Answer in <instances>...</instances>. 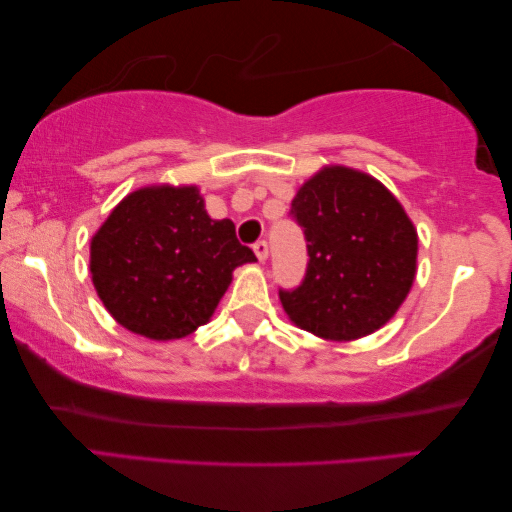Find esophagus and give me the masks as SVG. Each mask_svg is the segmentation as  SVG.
<instances>
[{
	"mask_svg": "<svg viewBox=\"0 0 512 512\" xmlns=\"http://www.w3.org/2000/svg\"><path fill=\"white\" fill-rule=\"evenodd\" d=\"M254 251H256V256H258V261H265L267 258V254H270V247H267V240H258V242H254Z\"/></svg>",
	"mask_w": 512,
	"mask_h": 512,
	"instance_id": "1",
	"label": "esophagus"
}]
</instances>
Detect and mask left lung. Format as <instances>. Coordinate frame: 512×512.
<instances>
[{"label": "left lung", "mask_w": 512, "mask_h": 512, "mask_svg": "<svg viewBox=\"0 0 512 512\" xmlns=\"http://www.w3.org/2000/svg\"><path fill=\"white\" fill-rule=\"evenodd\" d=\"M290 215L308 249L304 281L279 290L290 320L338 342L381 329L417 272V231L395 195L370 174L331 165L299 188Z\"/></svg>", "instance_id": "1"}]
</instances>
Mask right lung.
<instances>
[{
	"label": "right lung",
	"instance_id": "1",
	"mask_svg": "<svg viewBox=\"0 0 512 512\" xmlns=\"http://www.w3.org/2000/svg\"><path fill=\"white\" fill-rule=\"evenodd\" d=\"M231 220H211L195 186L124 197L90 242L99 299L124 329L177 340L211 320L238 265L254 263Z\"/></svg>",
	"mask_w": 512,
	"mask_h": 512
}]
</instances>
